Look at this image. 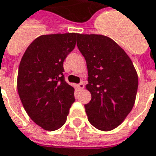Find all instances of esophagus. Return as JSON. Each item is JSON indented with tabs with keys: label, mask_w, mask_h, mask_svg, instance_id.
I'll return each instance as SVG.
<instances>
[{
	"label": "esophagus",
	"mask_w": 156,
	"mask_h": 156,
	"mask_svg": "<svg viewBox=\"0 0 156 156\" xmlns=\"http://www.w3.org/2000/svg\"><path fill=\"white\" fill-rule=\"evenodd\" d=\"M78 88L79 89H83L84 88V83L83 82H81L80 83H78Z\"/></svg>",
	"instance_id": "1"
}]
</instances>
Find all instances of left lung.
Wrapping results in <instances>:
<instances>
[{
    "label": "left lung",
    "instance_id": "left-lung-1",
    "mask_svg": "<svg viewBox=\"0 0 156 156\" xmlns=\"http://www.w3.org/2000/svg\"><path fill=\"white\" fill-rule=\"evenodd\" d=\"M78 50L88 68L86 89L91 101L84 105L90 123L101 131L118 127L134 105L139 79L131 59L116 42L101 34H79Z\"/></svg>",
    "mask_w": 156,
    "mask_h": 156
}]
</instances>
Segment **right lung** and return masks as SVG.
<instances>
[{
    "mask_svg": "<svg viewBox=\"0 0 156 156\" xmlns=\"http://www.w3.org/2000/svg\"><path fill=\"white\" fill-rule=\"evenodd\" d=\"M79 34L41 35L22 57L17 91L29 117L40 127L55 131L67 121L74 89L65 81L63 62L75 47Z\"/></svg>",
    "mask_w": 156,
    "mask_h": 156,
    "instance_id": "1",
    "label": "right lung"
}]
</instances>
